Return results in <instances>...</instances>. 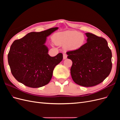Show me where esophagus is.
Here are the masks:
<instances>
[{"label":"esophagus","mask_w":120,"mask_h":120,"mask_svg":"<svg viewBox=\"0 0 120 120\" xmlns=\"http://www.w3.org/2000/svg\"><path fill=\"white\" fill-rule=\"evenodd\" d=\"M67 54H66V53H64L63 54V59H64V60H65V59H66L67 58Z\"/></svg>","instance_id":"34e87169"}]
</instances>
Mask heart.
I'll return each mask as SVG.
<instances>
[{"label":"heart","mask_w":120,"mask_h":120,"mask_svg":"<svg viewBox=\"0 0 120 120\" xmlns=\"http://www.w3.org/2000/svg\"><path fill=\"white\" fill-rule=\"evenodd\" d=\"M52 39L56 45H65V48L70 50H76L81 49L85 41L84 35L74 30L57 32L53 35Z\"/></svg>","instance_id":"b5f03b06"}]
</instances>
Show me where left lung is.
I'll return each mask as SVG.
<instances>
[{
	"label": "left lung",
	"mask_w": 120,
	"mask_h": 120,
	"mask_svg": "<svg viewBox=\"0 0 120 120\" xmlns=\"http://www.w3.org/2000/svg\"><path fill=\"white\" fill-rule=\"evenodd\" d=\"M87 42L81 49L67 52L72 60L71 78L77 84L83 86H96L110 74L112 52L105 38L93 34H85Z\"/></svg>",
	"instance_id": "obj_1"
}]
</instances>
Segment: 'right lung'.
Instances as JSON below:
<instances>
[{"mask_svg": "<svg viewBox=\"0 0 120 120\" xmlns=\"http://www.w3.org/2000/svg\"><path fill=\"white\" fill-rule=\"evenodd\" d=\"M58 27L31 32L14 41L8 54L11 72L17 81L28 87L39 88L51 79L54 68L63 59V54L52 57L45 45L46 37Z\"/></svg>", "mask_w": 120, "mask_h": 120, "instance_id": "1", "label": "right lung"}]
</instances>
